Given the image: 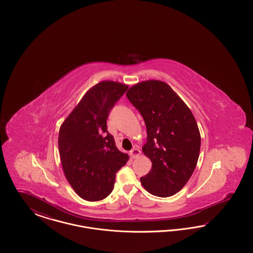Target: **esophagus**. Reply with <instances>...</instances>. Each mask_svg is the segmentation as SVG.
Wrapping results in <instances>:
<instances>
[{
    "mask_svg": "<svg viewBox=\"0 0 253 253\" xmlns=\"http://www.w3.org/2000/svg\"><path fill=\"white\" fill-rule=\"evenodd\" d=\"M140 155V151L137 148H133L130 151V156L132 158H136Z\"/></svg>",
    "mask_w": 253,
    "mask_h": 253,
    "instance_id": "34e87169",
    "label": "esophagus"
}]
</instances>
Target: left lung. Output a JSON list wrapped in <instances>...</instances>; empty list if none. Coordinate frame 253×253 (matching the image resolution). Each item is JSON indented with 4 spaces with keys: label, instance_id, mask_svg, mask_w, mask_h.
Returning a JSON list of instances; mask_svg holds the SVG:
<instances>
[{
    "label": "left lung",
    "instance_id": "8db88e82",
    "mask_svg": "<svg viewBox=\"0 0 253 253\" xmlns=\"http://www.w3.org/2000/svg\"><path fill=\"white\" fill-rule=\"evenodd\" d=\"M126 96L143 117L147 129L142 151L152 169L140 178L141 184L153 195L171 196L191 178L199 157L201 136L193 113L161 81L133 85Z\"/></svg>",
    "mask_w": 253,
    "mask_h": 253
}]
</instances>
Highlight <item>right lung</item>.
I'll return each mask as SVG.
<instances>
[{"mask_svg": "<svg viewBox=\"0 0 253 253\" xmlns=\"http://www.w3.org/2000/svg\"><path fill=\"white\" fill-rule=\"evenodd\" d=\"M128 85L104 81L89 89L59 132V152L65 177L76 193L87 201L106 198L116 173L129 159L117 148L107 131L111 109Z\"/></svg>", "mask_w": 253, "mask_h": 253, "instance_id": "obj_1", "label": "right lung"}]
</instances>
